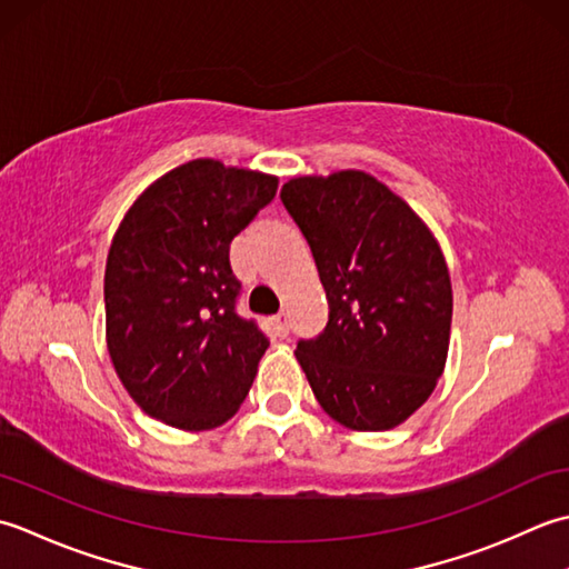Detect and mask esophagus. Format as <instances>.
Returning a JSON list of instances; mask_svg holds the SVG:
<instances>
[{"label": "esophagus", "instance_id": "esophagus-1", "mask_svg": "<svg viewBox=\"0 0 569 569\" xmlns=\"http://www.w3.org/2000/svg\"><path fill=\"white\" fill-rule=\"evenodd\" d=\"M272 327H274V331L280 333V336H287V333H289V317H287V311H280V315L272 317Z\"/></svg>", "mask_w": 569, "mask_h": 569}]
</instances>
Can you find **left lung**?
Returning a JSON list of instances; mask_svg holds the SVG:
<instances>
[{"mask_svg":"<svg viewBox=\"0 0 569 569\" xmlns=\"http://www.w3.org/2000/svg\"><path fill=\"white\" fill-rule=\"evenodd\" d=\"M280 199L315 254L329 321L297 361L329 417L390 430L442 376L451 282L445 254L412 208L366 171L287 181Z\"/></svg>","mask_w":569,"mask_h":569,"instance_id":"1","label":"left lung"}]
</instances>
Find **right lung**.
Segmentation results:
<instances>
[{
    "instance_id": "1",
    "label": "right lung",
    "mask_w": 569,
    "mask_h": 569,
    "mask_svg": "<svg viewBox=\"0 0 569 569\" xmlns=\"http://www.w3.org/2000/svg\"><path fill=\"white\" fill-rule=\"evenodd\" d=\"M274 193L268 173L193 159L122 218L106 264L108 351L154 420L213 430L246 400L270 339L238 315L230 242Z\"/></svg>"
}]
</instances>
